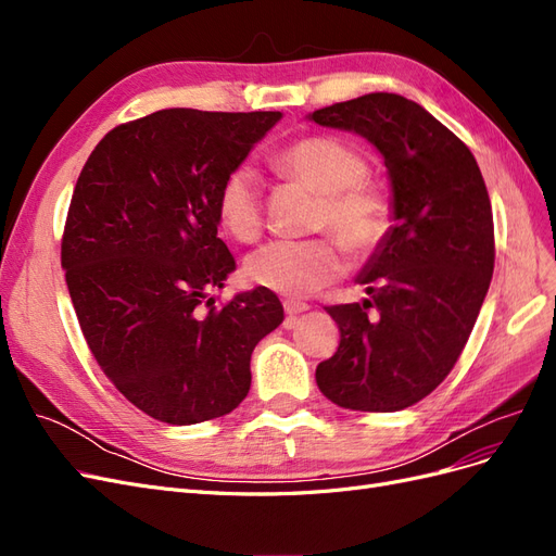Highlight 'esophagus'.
<instances>
[{
	"instance_id": "34e87169",
	"label": "esophagus",
	"mask_w": 556,
	"mask_h": 556,
	"mask_svg": "<svg viewBox=\"0 0 556 556\" xmlns=\"http://www.w3.org/2000/svg\"><path fill=\"white\" fill-rule=\"evenodd\" d=\"M282 308H285V313H288L290 317H296V315H301V313H306L311 306L304 304V301L288 299V301H285V304H282Z\"/></svg>"
}]
</instances>
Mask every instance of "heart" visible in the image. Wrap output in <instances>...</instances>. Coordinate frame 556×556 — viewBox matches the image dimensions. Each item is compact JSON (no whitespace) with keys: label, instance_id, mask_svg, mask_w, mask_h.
I'll list each match as a JSON object with an SVG mask.
<instances>
[{"label":"heart","instance_id":"1","mask_svg":"<svg viewBox=\"0 0 556 556\" xmlns=\"http://www.w3.org/2000/svg\"><path fill=\"white\" fill-rule=\"evenodd\" d=\"M290 178L323 194L317 227L331 229L352 255L371 252L390 227V204L376 182L366 180V160L336 137H304L276 155ZM217 217L237 241L262 231L260 182L248 166L229 172L217 192ZM343 274V257L329 239L271 241L245 260V276L282 296H308Z\"/></svg>","mask_w":556,"mask_h":556}]
</instances>
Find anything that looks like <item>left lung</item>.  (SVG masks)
Instances as JSON below:
<instances>
[{
    "mask_svg": "<svg viewBox=\"0 0 556 556\" xmlns=\"http://www.w3.org/2000/svg\"><path fill=\"white\" fill-rule=\"evenodd\" d=\"M359 134L384 160L392 227L359 276L366 299L327 306L341 331L315 380L336 406L394 413L459 359L494 274V220L473 153L410 99L371 92L308 113Z\"/></svg>",
    "mask_w": 556,
    "mask_h": 556,
    "instance_id": "1",
    "label": "left lung"
}]
</instances>
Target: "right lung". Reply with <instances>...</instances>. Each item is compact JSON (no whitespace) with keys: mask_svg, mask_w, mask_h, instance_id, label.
Masks as SVG:
<instances>
[{"mask_svg":"<svg viewBox=\"0 0 556 556\" xmlns=\"http://www.w3.org/2000/svg\"><path fill=\"white\" fill-rule=\"evenodd\" d=\"M280 111L164 109L111 129L78 176L62 268L83 336L127 401L166 425L231 413L250 355L282 323L271 290L215 306L237 268L217 192Z\"/></svg>","mask_w":556,"mask_h":556,"instance_id":"1","label":"right lung"}]
</instances>
